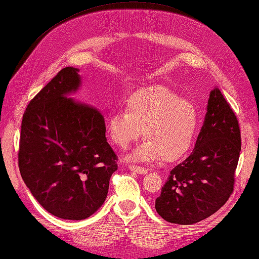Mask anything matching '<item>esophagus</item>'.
Returning a JSON list of instances; mask_svg holds the SVG:
<instances>
[{
	"label": "esophagus",
	"mask_w": 259,
	"mask_h": 259,
	"mask_svg": "<svg viewBox=\"0 0 259 259\" xmlns=\"http://www.w3.org/2000/svg\"><path fill=\"white\" fill-rule=\"evenodd\" d=\"M129 169L130 170H134V171H136V173L141 174V175H144V174L148 173V169L147 168L140 167V166H136V165H129Z\"/></svg>",
	"instance_id": "1"
}]
</instances>
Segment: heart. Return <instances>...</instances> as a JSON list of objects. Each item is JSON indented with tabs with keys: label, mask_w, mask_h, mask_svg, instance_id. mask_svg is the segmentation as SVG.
<instances>
[{
	"label": "heart",
	"mask_w": 259,
	"mask_h": 259,
	"mask_svg": "<svg viewBox=\"0 0 259 259\" xmlns=\"http://www.w3.org/2000/svg\"><path fill=\"white\" fill-rule=\"evenodd\" d=\"M198 125L193 103L180 98L162 85H152L132 93L125 110L111 112L107 130L111 140L125 149L141 135L147 138L127 156L136 162H150L162 155L175 161L189 150Z\"/></svg>",
	"instance_id": "obj_1"
}]
</instances>
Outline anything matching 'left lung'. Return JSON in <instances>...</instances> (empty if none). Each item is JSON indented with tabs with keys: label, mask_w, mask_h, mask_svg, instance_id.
Instances as JSON below:
<instances>
[{
	"label": "left lung",
	"mask_w": 259,
	"mask_h": 259,
	"mask_svg": "<svg viewBox=\"0 0 259 259\" xmlns=\"http://www.w3.org/2000/svg\"><path fill=\"white\" fill-rule=\"evenodd\" d=\"M240 152L236 116L214 88L193 152L170 170L156 198L157 213L167 222L186 225L213 214L233 191Z\"/></svg>",
	"instance_id": "obj_1"
}]
</instances>
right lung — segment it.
I'll return each mask as SVG.
<instances>
[{"label": "right lung", "mask_w": 259, "mask_h": 259, "mask_svg": "<svg viewBox=\"0 0 259 259\" xmlns=\"http://www.w3.org/2000/svg\"><path fill=\"white\" fill-rule=\"evenodd\" d=\"M79 70L62 69L28 104L18 166L26 186L49 213L84 220L101 207L117 170L104 116L70 97L82 86Z\"/></svg>", "instance_id": "1"}]
</instances>
